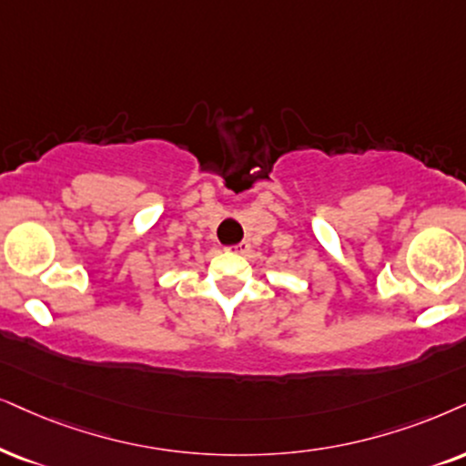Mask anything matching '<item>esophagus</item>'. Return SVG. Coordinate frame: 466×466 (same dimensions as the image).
Here are the masks:
<instances>
[{
	"label": "esophagus",
	"instance_id": "esophagus-1",
	"mask_svg": "<svg viewBox=\"0 0 466 466\" xmlns=\"http://www.w3.org/2000/svg\"><path fill=\"white\" fill-rule=\"evenodd\" d=\"M229 249H232L234 253H247L251 249V245H249V240H240V243H237L234 247H229Z\"/></svg>",
	"mask_w": 466,
	"mask_h": 466
}]
</instances>
